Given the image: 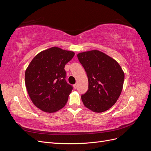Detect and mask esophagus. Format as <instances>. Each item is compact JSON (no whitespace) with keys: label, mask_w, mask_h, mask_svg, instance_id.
Returning a JSON list of instances; mask_svg holds the SVG:
<instances>
[{"label":"esophagus","mask_w":151,"mask_h":151,"mask_svg":"<svg viewBox=\"0 0 151 151\" xmlns=\"http://www.w3.org/2000/svg\"><path fill=\"white\" fill-rule=\"evenodd\" d=\"M73 86H74V89H77V83L75 84Z\"/></svg>","instance_id":"34e87169"}]
</instances>
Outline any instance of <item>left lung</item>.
Instances as JSON below:
<instances>
[{"label": "left lung", "mask_w": 151, "mask_h": 151, "mask_svg": "<svg viewBox=\"0 0 151 151\" xmlns=\"http://www.w3.org/2000/svg\"><path fill=\"white\" fill-rule=\"evenodd\" d=\"M88 78V90L81 96L84 106L96 113L108 110L120 96L125 74L115 59L99 50L77 54Z\"/></svg>", "instance_id": "1"}]
</instances>
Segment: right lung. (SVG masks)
I'll return each instance as SVG.
<instances>
[{"label": "right lung", "mask_w": 151, "mask_h": 151, "mask_svg": "<svg viewBox=\"0 0 151 151\" xmlns=\"http://www.w3.org/2000/svg\"><path fill=\"white\" fill-rule=\"evenodd\" d=\"M74 52L53 47L40 52L25 72V84L32 102L47 113L65 106L73 89L65 81L64 69Z\"/></svg>", "instance_id": "add662e5"}]
</instances>
